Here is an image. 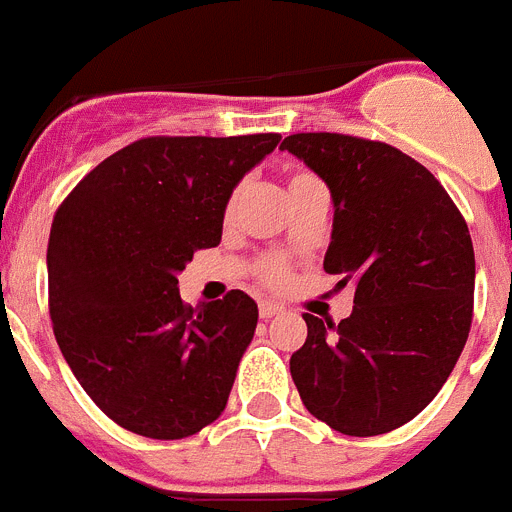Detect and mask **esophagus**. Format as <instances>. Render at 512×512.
Listing matches in <instances>:
<instances>
[{"instance_id":"obj_1","label":"esophagus","mask_w":512,"mask_h":512,"mask_svg":"<svg viewBox=\"0 0 512 512\" xmlns=\"http://www.w3.org/2000/svg\"><path fill=\"white\" fill-rule=\"evenodd\" d=\"M282 312H284V307L277 305V302H261L259 305V315L264 320L274 318V315H282Z\"/></svg>"}]
</instances>
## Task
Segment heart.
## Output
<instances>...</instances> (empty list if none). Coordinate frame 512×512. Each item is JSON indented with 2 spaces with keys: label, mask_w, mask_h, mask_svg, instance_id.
<instances>
[{
  "label": "heart",
  "mask_w": 512,
  "mask_h": 512,
  "mask_svg": "<svg viewBox=\"0 0 512 512\" xmlns=\"http://www.w3.org/2000/svg\"><path fill=\"white\" fill-rule=\"evenodd\" d=\"M320 179L318 176H312L310 171H297V174L289 176V182H287V192L289 194H297V192H305V189L310 187H318ZM235 200H238V194H233V200H230L228 205V215L230 210H233ZM259 279L264 284H269V287H279V284H284V279H287V266L282 264L279 259H264L259 264Z\"/></svg>",
  "instance_id": "heart-1"
}]
</instances>
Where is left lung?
<instances>
[{"label": "left lung", "instance_id": "left-lung-1", "mask_svg": "<svg viewBox=\"0 0 512 512\" xmlns=\"http://www.w3.org/2000/svg\"><path fill=\"white\" fill-rule=\"evenodd\" d=\"M282 151L328 184L333 233L323 269L354 282L341 323L305 312L289 359L305 408L346 436L390 433L454 372L474 310V248L459 207L408 153L341 133H297Z\"/></svg>", "mask_w": 512, "mask_h": 512}]
</instances>
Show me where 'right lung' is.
I'll list each match as a JSON object with an SVG mask.
<instances>
[{
	"label": "right lung",
	"instance_id": "1",
	"mask_svg": "<svg viewBox=\"0 0 512 512\" xmlns=\"http://www.w3.org/2000/svg\"><path fill=\"white\" fill-rule=\"evenodd\" d=\"M282 135H156L94 166L56 210L48 307L63 359L107 418L176 441L220 418L259 320L246 292L184 305L179 279L212 248L235 184Z\"/></svg>",
	"mask_w": 512,
	"mask_h": 512
}]
</instances>
